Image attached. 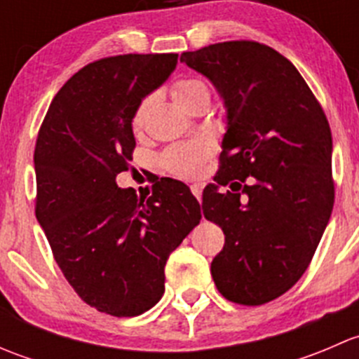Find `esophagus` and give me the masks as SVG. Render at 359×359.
<instances>
[{
	"label": "esophagus",
	"mask_w": 359,
	"mask_h": 359,
	"mask_svg": "<svg viewBox=\"0 0 359 359\" xmlns=\"http://www.w3.org/2000/svg\"><path fill=\"white\" fill-rule=\"evenodd\" d=\"M191 191H193L194 196L201 201V186L200 184H193V186H191Z\"/></svg>",
	"instance_id": "34e87169"
}]
</instances>
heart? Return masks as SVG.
Returning a JSON list of instances; mask_svg holds the SVG:
<instances>
[{
    "mask_svg": "<svg viewBox=\"0 0 359 359\" xmlns=\"http://www.w3.org/2000/svg\"><path fill=\"white\" fill-rule=\"evenodd\" d=\"M172 95L186 109L191 102L201 99V97L210 99V88L205 81L198 78H182L177 79L172 85ZM153 100L154 95H147L137 104L132 119H130L133 132H140L144 128L147 111H149ZM212 153L213 142L210 139H196L191 142L175 144L161 154V165L172 175L180 177V179H196Z\"/></svg>",
    "mask_w": 359,
    "mask_h": 359,
    "instance_id": "b5f03b06",
    "label": "heart"
}]
</instances>
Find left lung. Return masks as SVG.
Masks as SVG:
<instances>
[{"instance_id": "1", "label": "left lung", "mask_w": 359, "mask_h": 359, "mask_svg": "<svg viewBox=\"0 0 359 359\" xmlns=\"http://www.w3.org/2000/svg\"><path fill=\"white\" fill-rule=\"evenodd\" d=\"M227 107L215 182L203 215L226 234L212 278L227 300L260 306L288 292L313 260L335 200L332 132L295 66L264 43L240 39L184 52Z\"/></svg>"}]
</instances>
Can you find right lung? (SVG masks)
Returning a JSON list of instances; mask_svg holds the SVG:
<instances>
[{
	"instance_id": "1",
	"label": "right lung",
	"mask_w": 359,
	"mask_h": 359,
	"mask_svg": "<svg viewBox=\"0 0 359 359\" xmlns=\"http://www.w3.org/2000/svg\"><path fill=\"white\" fill-rule=\"evenodd\" d=\"M177 53L95 60L50 104L34 149L36 219L83 302L116 318L139 316L165 292V264L200 224V203L179 180L149 198L119 189L135 149L137 104L177 66Z\"/></svg>"
}]
</instances>
